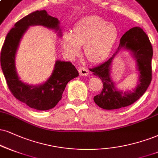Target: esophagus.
<instances>
[{
    "instance_id": "esophagus-1",
    "label": "esophagus",
    "mask_w": 158,
    "mask_h": 158,
    "mask_svg": "<svg viewBox=\"0 0 158 158\" xmlns=\"http://www.w3.org/2000/svg\"><path fill=\"white\" fill-rule=\"evenodd\" d=\"M78 72L80 73V75H81V76H87L89 75L88 69H85V68H83V67L79 68Z\"/></svg>"
}]
</instances>
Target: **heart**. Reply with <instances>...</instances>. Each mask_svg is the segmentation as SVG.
<instances>
[{
	"label": "heart",
	"instance_id": "obj_1",
	"mask_svg": "<svg viewBox=\"0 0 158 158\" xmlns=\"http://www.w3.org/2000/svg\"><path fill=\"white\" fill-rule=\"evenodd\" d=\"M116 26L98 16L80 19L74 25L73 33H64L61 47L68 57L74 58L84 46L85 58L91 63H100L109 57L118 38Z\"/></svg>",
	"mask_w": 158,
	"mask_h": 158
}]
</instances>
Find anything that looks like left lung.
Masks as SVG:
<instances>
[{
	"label": "left lung",
	"mask_w": 158,
	"mask_h": 158,
	"mask_svg": "<svg viewBox=\"0 0 158 158\" xmlns=\"http://www.w3.org/2000/svg\"><path fill=\"white\" fill-rule=\"evenodd\" d=\"M124 48L130 50L136 59L139 71V83L133 92L123 93L115 89L110 78V66L117 52ZM152 46L146 33L140 27H134L127 31L120 40L118 50L104 63L100 64L90 71L93 75L101 79L103 89L100 94L94 97L96 104L106 110H114L130 106L137 101L147 91L152 81Z\"/></svg>",
	"instance_id": "8db88e82"
}]
</instances>
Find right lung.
<instances>
[{"instance_id": "obj_1", "label": "right lung", "mask_w": 158, "mask_h": 158, "mask_svg": "<svg viewBox=\"0 0 158 158\" xmlns=\"http://www.w3.org/2000/svg\"><path fill=\"white\" fill-rule=\"evenodd\" d=\"M40 25L48 28H59V21L45 10L29 14L15 23L9 31L1 52V66L6 81L13 96L30 108L46 110L54 108L62 97L67 83L78 76V72L69 61H56L50 78L43 84L31 85L19 81L15 68V55L19 41L29 26ZM61 35V31H59Z\"/></svg>"}]
</instances>
